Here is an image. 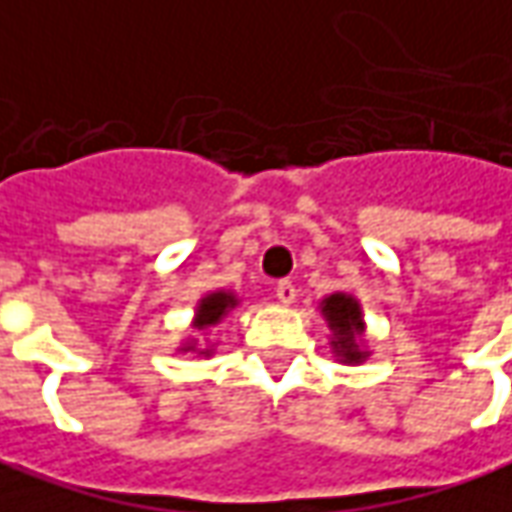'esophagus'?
I'll return each mask as SVG.
<instances>
[{"mask_svg":"<svg viewBox=\"0 0 512 512\" xmlns=\"http://www.w3.org/2000/svg\"><path fill=\"white\" fill-rule=\"evenodd\" d=\"M274 294H277V300L283 302V305H291L294 297H297V288L288 283V280H280V283L274 285Z\"/></svg>","mask_w":512,"mask_h":512,"instance_id":"34e87169","label":"esophagus"}]
</instances>
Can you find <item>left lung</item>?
<instances>
[{
    "label": "left lung",
    "mask_w": 512,
    "mask_h": 512,
    "mask_svg": "<svg viewBox=\"0 0 512 512\" xmlns=\"http://www.w3.org/2000/svg\"><path fill=\"white\" fill-rule=\"evenodd\" d=\"M319 311L325 316L330 328V350L336 361L342 364H361L370 358L367 339H364V314H361V302L353 294L336 291L319 302Z\"/></svg>",
    "instance_id": "obj_1"
}]
</instances>
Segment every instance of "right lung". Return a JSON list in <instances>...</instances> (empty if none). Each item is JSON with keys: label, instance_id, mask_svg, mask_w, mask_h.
Returning <instances> with one entry per match:
<instances>
[{"label": "right lung", "instance_id": "obj_1", "mask_svg": "<svg viewBox=\"0 0 512 512\" xmlns=\"http://www.w3.org/2000/svg\"><path fill=\"white\" fill-rule=\"evenodd\" d=\"M238 294H232V291H210V294H204L196 305V316H193V328L196 330H210L215 328L218 322H224L229 316V311H235L238 308ZM182 353H198V356H212V347H201L198 344L196 336H190V339H184L182 347H179Z\"/></svg>", "mask_w": 512, "mask_h": 512}]
</instances>
